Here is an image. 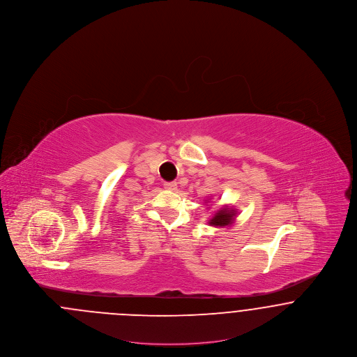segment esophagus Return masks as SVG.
<instances>
[{
  "mask_svg": "<svg viewBox=\"0 0 357 357\" xmlns=\"http://www.w3.org/2000/svg\"><path fill=\"white\" fill-rule=\"evenodd\" d=\"M165 187H166L167 190H176L178 185H176V182H166Z\"/></svg>",
  "mask_w": 357,
  "mask_h": 357,
  "instance_id": "1",
  "label": "esophagus"
}]
</instances>
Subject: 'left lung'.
<instances>
[{
    "label": "left lung",
    "mask_w": 357,
    "mask_h": 357,
    "mask_svg": "<svg viewBox=\"0 0 357 357\" xmlns=\"http://www.w3.org/2000/svg\"><path fill=\"white\" fill-rule=\"evenodd\" d=\"M236 214H237V211H236L234 208L225 206V207L220 208V210L213 215V218L208 221V225L215 226V227L230 226V225L233 223V221H234V218H236Z\"/></svg>",
    "instance_id": "8db88e82"
}]
</instances>
